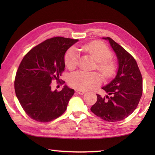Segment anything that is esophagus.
<instances>
[{"label": "esophagus", "instance_id": "obj_1", "mask_svg": "<svg viewBox=\"0 0 155 155\" xmlns=\"http://www.w3.org/2000/svg\"><path fill=\"white\" fill-rule=\"evenodd\" d=\"M76 92H77L78 94H80V95H83V94L85 93V91H83V90H76Z\"/></svg>", "mask_w": 155, "mask_h": 155}]
</instances>
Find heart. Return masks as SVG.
I'll return each instance as SVG.
<instances>
[{
  "label": "heart",
  "instance_id": "obj_1",
  "mask_svg": "<svg viewBox=\"0 0 155 155\" xmlns=\"http://www.w3.org/2000/svg\"><path fill=\"white\" fill-rule=\"evenodd\" d=\"M81 50L87 52L97 61V69L107 78L112 77L116 72V65L111 59V52L105 44L96 41L85 44ZM78 53L74 48L65 52L64 62L70 70L74 69L78 64ZM103 78L97 72L77 71L70 75L68 81L70 85L79 90H87L100 85Z\"/></svg>",
  "mask_w": 155,
  "mask_h": 155
}]
</instances>
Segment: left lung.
<instances>
[{
	"label": "left lung",
	"mask_w": 155,
	"mask_h": 155,
	"mask_svg": "<svg viewBox=\"0 0 155 155\" xmlns=\"http://www.w3.org/2000/svg\"><path fill=\"white\" fill-rule=\"evenodd\" d=\"M103 39L109 41L116 54L118 70L114 79L102 87L108 95L96 94L97 101L91 111L107 122H114L125 119L137 108L142 95L143 81L133 57L111 38Z\"/></svg>",
	"instance_id": "8db88e82"
}]
</instances>
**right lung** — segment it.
Segmentation results:
<instances>
[{"mask_svg": "<svg viewBox=\"0 0 155 155\" xmlns=\"http://www.w3.org/2000/svg\"><path fill=\"white\" fill-rule=\"evenodd\" d=\"M78 41L63 37L48 39L30 50L22 59L14 88L21 106L31 118L47 122L65 111L74 90L65 85L61 91H52L51 83L59 80L65 66V52Z\"/></svg>", "mask_w": 155, "mask_h": 155, "instance_id": "obj_1", "label": "right lung"}]
</instances>
